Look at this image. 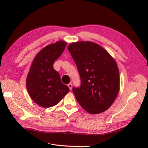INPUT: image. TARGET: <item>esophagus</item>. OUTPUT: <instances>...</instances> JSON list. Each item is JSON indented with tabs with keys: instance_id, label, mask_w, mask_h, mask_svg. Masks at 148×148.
I'll list each match as a JSON object with an SVG mask.
<instances>
[{
	"instance_id": "obj_1",
	"label": "esophagus",
	"mask_w": 148,
	"mask_h": 148,
	"mask_svg": "<svg viewBox=\"0 0 148 148\" xmlns=\"http://www.w3.org/2000/svg\"><path fill=\"white\" fill-rule=\"evenodd\" d=\"M68 86H69V88H70V90H71V89H72V84H71V83H69V84H68Z\"/></svg>"
}]
</instances>
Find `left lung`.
Masks as SVG:
<instances>
[{"label": "left lung", "mask_w": 148, "mask_h": 148, "mask_svg": "<svg viewBox=\"0 0 148 148\" xmlns=\"http://www.w3.org/2000/svg\"><path fill=\"white\" fill-rule=\"evenodd\" d=\"M68 50L81 78L80 88H73L79 105L91 114L107 110L120 90L119 70L115 60L106 49L94 42H72Z\"/></svg>", "instance_id": "1"}]
</instances>
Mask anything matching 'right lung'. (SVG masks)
I'll return each instance as SVG.
<instances>
[{"label":"right lung","mask_w":148,"mask_h":148,"mask_svg":"<svg viewBox=\"0 0 148 148\" xmlns=\"http://www.w3.org/2000/svg\"><path fill=\"white\" fill-rule=\"evenodd\" d=\"M64 41H57L42 48L35 56L26 78V88L36 104L44 108L57 105L70 91L60 81L53 64L64 51Z\"/></svg>","instance_id":"right-lung-1"}]
</instances>
